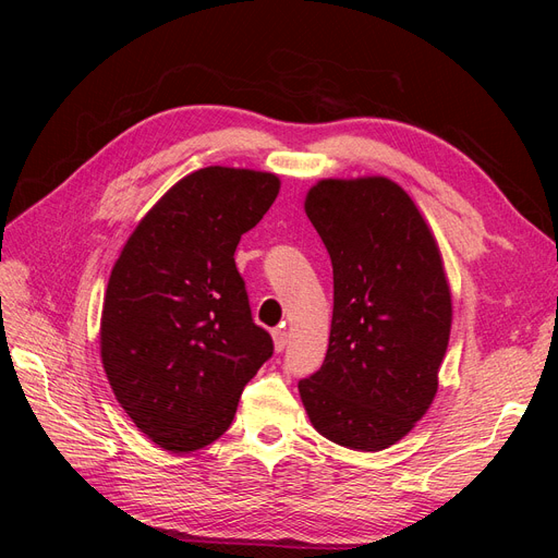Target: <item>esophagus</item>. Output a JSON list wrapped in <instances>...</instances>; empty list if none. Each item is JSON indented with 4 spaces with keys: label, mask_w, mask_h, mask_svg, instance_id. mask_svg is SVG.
Segmentation results:
<instances>
[{
    "label": "esophagus",
    "mask_w": 558,
    "mask_h": 558,
    "mask_svg": "<svg viewBox=\"0 0 558 558\" xmlns=\"http://www.w3.org/2000/svg\"><path fill=\"white\" fill-rule=\"evenodd\" d=\"M272 340H275V349L283 351L286 344H289V332H286V328H277L272 330Z\"/></svg>",
    "instance_id": "1"
}]
</instances>
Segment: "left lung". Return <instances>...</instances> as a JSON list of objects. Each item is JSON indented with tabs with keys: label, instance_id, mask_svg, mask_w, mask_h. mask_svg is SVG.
Segmentation results:
<instances>
[{
	"label": "left lung",
	"instance_id": "obj_1",
	"mask_svg": "<svg viewBox=\"0 0 558 558\" xmlns=\"http://www.w3.org/2000/svg\"><path fill=\"white\" fill-rule=\"evenodd\" d=\"M305 211L332 260L326 361L298 384L312 426L381 451L428 412L451 332L440 246L414 199L386 177L320 179Z\"/></svg>",
	"mask_w": 558,
	"mask_h": 558
}]
</instances>
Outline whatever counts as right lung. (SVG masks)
Returning <instances> with one entry per match:
<instances>
[{"instance_id": "1", "label": "right lung", "mask_w": 558, "mask_h": 558, "mask_svg": "<svg viewBox=\"0 0 558 558\" xmlns=\"http://www.w3.org/2000/svg\"><path fill=\"white\" fill-rule=\"evenodd\" d=\"M279 189L272 172L202 167L148 209L111 269L99 320L105 373L134 426L167 451L218 440L272 356L234 248Z\"/></svg>"}]
</instances>
